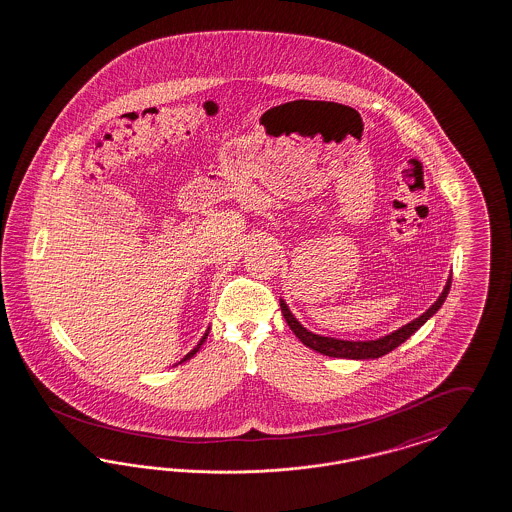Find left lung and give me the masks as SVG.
<instances>
[{
	"label": "left lung",
	"instance_id": "8db88e82",
	"mask_svg": "<svg viewBox=\"0 0 512 512\" xmlns=\"http://www.w3.org/2000/svg\"><path fill=\"white\" fill-rule=\"evenodd\" d=\"M450 286H452V279H448V283L444 286L442 294L438 296V300L421 317H417L414 321L408 322L406 326L395 330L393 334L383 336L379 340L345 341L324 338V336H319V334H313V332L305 330L302 324L294 319V315L290 313V309L286 307V303L283 300H281V311H283L284 321L288 322V326L296 334V338L302 341L303 345H307L309 349H313V351H317L321 355L334 357V359H379V357L391 353L393 349H397L400 343L408 340L416 330H419L425 322L435 315L436 311L442 307L444 300H446V296L450 292Z\"/></svg>",
	"mask_w": 512,
	"mask_h": 512
}]
</instances>
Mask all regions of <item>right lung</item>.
Listing matches in <instances>:
<instances>
[{"instance_id": "add662e5", "label": "right lung", "mask_w": 512, "mask_h": 512, "mask_svg": "<svg viewBox=\"0 0 512 512\" xmlns=\"http://www.w3.org/2000/svg\"><path fill=\"white\" fill-rule=\"evenodd\" d=\"M207 336H209V332H207V334H205V336H203V338H201V341H199V345H197V347H195V349H193V351H190V353H188V355H186V357H184V359L180 360V364H182V362H186V360H190L191 357H193V355H195V353H197V351H199V347H201V345H203V343H205V340H207Z\"/></svg>"}]
</instances>
